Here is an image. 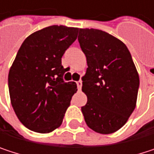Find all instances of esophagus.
Instances as JSON below:
<instances>
[{"instance_id": "1", "label": "esophagus", "mask_w": 154, "mask_h": 154, "mask_svg": "<svg viewBox=\"0 0 154 154\" xmlns=\"http://www.w3.org/2000/svg\"><path fill=\"white\" fill-rule=\"evenodd\" d=\"M77 88H78V90H81V87H82V81H81V80L77 81Z\"/></svg>"}]
</instances>
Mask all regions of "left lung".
I'll return each instance as SVG.
<instances>
[{
	"instance_id": "left-lung-1",
	"label": "left lung",
	"mask_w": 154,
	"mask_h": 154,
	"mask_svg": "<svg viewBox=\"0 0 154 154\" xmlns=\"http://www.w3.org/2000/svg\"><path fill=\"white\" fill-rule=\"evenodd\" d=\"M77 39L88 66L82 77L85 121L97 133H114L137 104L139 76L131 54L123 42L102 30L80 28Z\"/></svg>"
}]
</instances>
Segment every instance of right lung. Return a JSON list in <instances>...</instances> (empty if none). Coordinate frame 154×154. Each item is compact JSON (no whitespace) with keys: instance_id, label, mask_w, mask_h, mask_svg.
Here are the masks:
<instances>
[{"instance_id":"obj_1","label":"right lung","mask_w":154,"mask_h":154,"mask_svg":"<svg viewBox=\"0 0 154 154\" xmlns=\"http://www.w3.org/2000/svg\"><path fill=\"white\" fill-rule=\"evenodd\" d=\"M78 28L51 26L30 35L19 48L8 84L17 117L28 129L50 133L58 128L77 92L64 82L61 58L77 39Z\"/></svg>"}]
</instances>
